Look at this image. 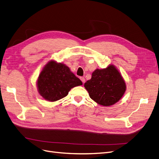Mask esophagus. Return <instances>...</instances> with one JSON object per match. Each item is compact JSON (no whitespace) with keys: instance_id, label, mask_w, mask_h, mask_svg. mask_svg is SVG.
Returning <instances> with one entry per match:
<instances>
[{"instance_id":"34e87169","label":"esophagus","mask_w":159,"mask_h":159,"mask_svg":"<svg viewBox=\"0 0 159 159\" xmlns=\"http://www.w3.org/2000/svg\"><path fill=\"white\" fill-rule=\"evenodd\" d=\"M80 79L81 81H82V82H83V83H85V79H84V77H80Z\"/></svg>"}]
</instances>
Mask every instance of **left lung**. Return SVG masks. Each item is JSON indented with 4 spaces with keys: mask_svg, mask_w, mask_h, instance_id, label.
Wrapping results in <instances>:
<instances>
[{
    "mask_svg": "<svg viewBox=\"0 0 159 159\" xmlns=\"http://www.w3.org/2000/svg\"><path fill=\"white\" fill-rule=\"evenodd\" d=\"M92 100L104 107L118 102L126 90L125 80L114 65L93 70L91 79L84 84Z\"/></svg>",
    "mask_w": 159,
    "mask_h": 159,
    "instance_id": "8db88e82",
    "label": "left lung"
}]
</instances>
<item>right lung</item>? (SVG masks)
Listing matches in <instances>:
<instances>
[{"label":"right lung","instance_id":"1","mask_svg":"<svg viewBox=\"0 0 159 159\" xmlns=\"http://www.w3.org/2000/svg\"><path fill=\"white\" fill-rule=\"evenodd\" d=\"M82 84V81L69 67L55 60H50L45 65L37 80L39 93L51 102L66 97L70 89Z\"/></svg>","mask_w":159,"mask_h":159}]
</instances>
